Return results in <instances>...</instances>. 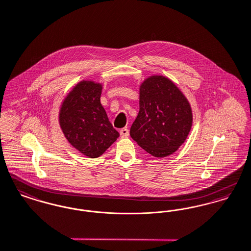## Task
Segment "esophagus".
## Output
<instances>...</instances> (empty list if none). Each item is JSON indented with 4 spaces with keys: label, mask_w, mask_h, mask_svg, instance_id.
<instances>
[{
    "label": "esophagus",
    "mask_w": 251,
    "mask_h": 251,
    "mask_svg": "<svg viewBox=\"0 0 251 251\" xmlns=\"http://www.w3.org/2000/svg\"><path fill=\"white\" fill-rule=\"evenodd\" d=\"M120 135H121L122 138H126V137H127L129 135V131H128L127 128H122L120 130Z\"/></svg>",
    "instance_id": "34e87169"
}]
</instances>
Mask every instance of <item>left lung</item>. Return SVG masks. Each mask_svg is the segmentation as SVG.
Listing matches in <instances>:
<instances>
[{
    "label": "left lung",
    "mask_w": 251,
    "mask_h": 251,
    "mask_svg": "<svg viewBox=\"0 0 251 251\" xmlns=\"http://www.w3.org/2000/svg\"><path fill=\"white\" fill-rule=\"evenodd\" d=\"M193 126L192 107L166 76H148L140 86V110L132 124V139L149 154L164 158L184 144Z\"/></svg>",
    "instance_id": "8db88e82"
}]
</instances>
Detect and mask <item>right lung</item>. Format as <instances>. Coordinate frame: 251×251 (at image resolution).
Returning <instances> with one entry per match:
<instances>
[{"label":"right lung","instance_id":"right-lung-1","mask_svg":"<svg viewBox=\"0 0 251 251\" xmlns=\"http://www.w3.org/2000/svg\"><path fill=\"white\" fill-rule=\"evenodd\" d=\"M102 89L101 83L80 81L67 94L58 113L67 141L88 158L100 157L120 136L101 105Z\"/></svg>","mask_w":251,"mask_h":251}]
</instances>
